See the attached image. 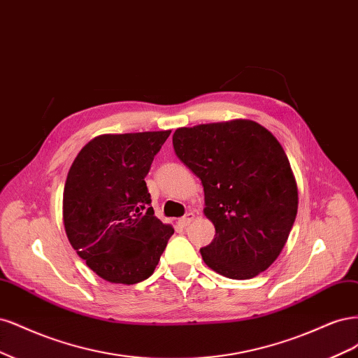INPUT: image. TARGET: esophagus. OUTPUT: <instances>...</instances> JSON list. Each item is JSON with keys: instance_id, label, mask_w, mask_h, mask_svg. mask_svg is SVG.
Wrapping results in <instances>:
<instances>
[{"instance_id": "obj_1", "label": "esophagus", "mask_w": 358, "mask_h": 358, "mask_svg": "<svg viewBox=\"0 0 358 358\" xmlns=\"http://www.w3.org/2000/svg\"><path fill=\"white\" fill-rule=\"evenodd\" d=\"M193 218H194V214H193V213H187L186 215L180 218L178 224L182 226V227H186V226H189V224L193 222Z\"/></svg>"}]
</instances>
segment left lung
I'll return each mask as SVG.
<instances>
[{
    "label": "left lung",
    "mask_w": 358,
    "mask_h": 358,
    "mask_svg": "<svg viewBox=\"0 0 358 358\" xmlns=\"http://www.w3.org/2000/svg\"><path fill=\"white\" fill-rule=\"evenodd\" d=\"M176 155L199 177L205 215L215 227L201 248L206 266L232 280L266 271L297 214V186L278 140L252 120L178 128Z\"/></svg>",
    "instance_id": "left-lung-1"
}]
</instances>
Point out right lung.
<instances>
[{
  "label": "right lung",
  "mask_w": 358,
  "mask_h": 358,
  "mask_svg": "<svg viewBox=\"0 0 358 358\" xmlns=\"http://www.w3.org/2000/svg\"><path fill=\"white\" fill-rule=\"evenodd\" d=\"M169 134L99 135L68 171L62 206L68 241L106 281L147 280L174 234L155 215L144 181Z\"/></svg>",
  "instance_id": "add662e5"
}]
</instances>
